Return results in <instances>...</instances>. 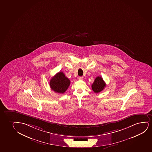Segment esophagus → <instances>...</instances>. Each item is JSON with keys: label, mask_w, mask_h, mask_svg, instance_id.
I'll use <instances>...</instances> for the list:
<instances>
[{"label": "esophagus", "mask_w": 152, "mask_h": 152, "mask_svg": "<svg viewBox=\"0 0 152 152\" xmlns=\"http://www.w3.org/2000/svg\"><path fill=\"white\" fill-rule=\"evenodd\" d=\"M77 79H78V80H83V77L79 76V77H78V78H77Z\"/></svg>", "instance_id": "obj_1"}]
</instances>
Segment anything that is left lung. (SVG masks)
<instances>
[{
  "instance_id": "left-lung-1",
  "label": "left lung",
  "mask_w": 152,
  "mask_h": 152,
  "mask_svg": "<svg viewBox=\"0 0 152 152\" xmlns=\"http://www.w3.org/2000/svg\"><path fill=\"white\" fill-rule=\"evenodd\" d=\"M106 84L102 78L98 76L96 78L94 83L92 84V90L95 93H98L101 92L104 88Z\"/></svg>"
}]
</instances>
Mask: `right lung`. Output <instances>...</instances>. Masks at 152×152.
Returning a JSON list of instances; mask_svg holds the SVG:
<instances>
[{
	"mask_svg": "<svg viewBox=\"0 0 152 152\" xmlns=\"http://www.w3.org/2000/svg\"><path fill=\"white\" fill-rule=\"evenodd\" d=\"M71 81L62 72H59L52 77L50 81V86L54 92L64 94L68 89Z\"/></svg>",
	"mask_w": 152,
	"mask_h": 152,
	"instance_id": "obj_1",
	"label": "right lung"
}]
</instances>
